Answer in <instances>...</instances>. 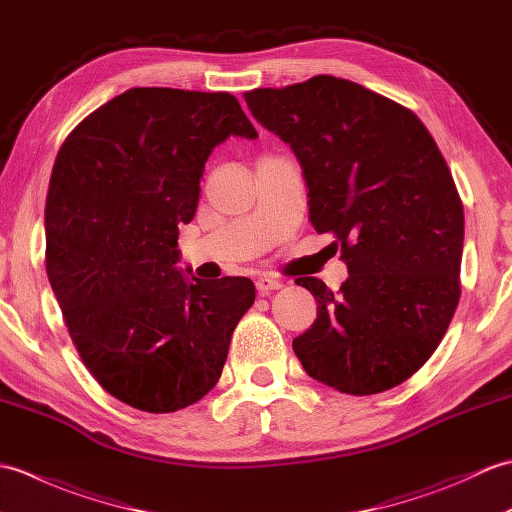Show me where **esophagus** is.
<instances>
[{
    "mask_svg": "<svg viewBox=\"0 0 512 512\" xmlns=\"http://www.w3.org/2000/svg\"><path fill=\"white\" fill-rule=\"evenodd\" d=\"M255 286H257L259 292H262V295H268V292H273V290H279V288H281V281L275 279V277L264 275V277H259V279L255 281Z\"/></svg>",
    "mask_w": 512,
    "mask_h": 512,
    "instance_id": "obj_1",
    "label": "esophagus"
}]
</instances>
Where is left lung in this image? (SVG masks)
Masks as SVG:
<instances>
[{"label": "left lung", "mask_w": 512, "mask_h": 512, "mask_svg": "<svg viewBox=\"0 0 512 512\" xmlns=\"http://www.w3.org/2000/svg\"><path fill=\"white\" fill-rule=\"evenodd\" d=\"M244 99L297 154L310 222L350 270L336 292L297 279L319 308L292 350L343 394L405 383L436 352L462 292L464 206L436 140L409 107L330 74Z\"/></svg>", "instance_id": "obj_1"}]
</instances>
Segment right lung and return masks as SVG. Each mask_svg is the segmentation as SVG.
Returning a JSON list of instances; mask_svg holds the SVG:
<instances>
[{
    "label": "right lung",
    "mask_w": 512,
    "mask_h": 512,
    "mask_svg": "<svg viewBox=\"0 0 512 512\" xmlns=\"http://www.w3.org/2000/svg\"><path fill=\"white\" fill-rule=\"evenodd\" d=\"M228 136L257 138L228 92L132 88L76 125L46 198V270L83 365L125 405L171 413L220 380L255 301L246 277L187 281L180 224Z\"/></svg>",
    "instance_id": "1"
}]
</instances>
